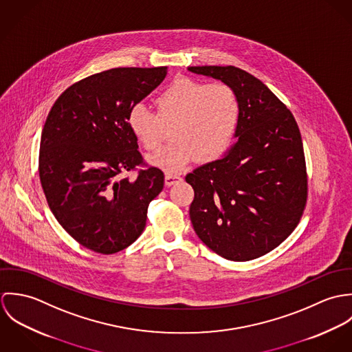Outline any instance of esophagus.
<instances>
[{
  "mask_svg": "<svg viewBox=\"0 0 352 352\" xmlns=\"http://www.w3.org/2000/svg\"><path fill=\"white\" fill-rule=\"evenodd\" d=\"M182 179L179 177V176H176V175H165V186L166 187H170V186H173V184H176V183H179Z\"/></svg>",
  "mask_w": 352,
  "mask_h": 352,
  "instance_id": "obj_1",
  "label": "esophagus"
}]
</instances>
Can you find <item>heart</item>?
Listing matches in <instances>:
<instances>
[{"mask_svg": "<svg viewBox=\"0 0 352 352\" xmlns=\"http://www.w3.org/2000/svg\"><path fill=\"white\" fill-rule=\"evenodd\" d=\"M157 113L145 104L133 105L127 124L146 148L155 149L162 126L175 124L172 145L148 157L151 165L179 173L198 158L214 161L229 148L237 129L240 107L236 94L225 84H203L190 78L175 80L155 100Z\"/></svg>", "mask_w": 352, "mask_h": 352, "instance_id": "obj_1", "label": "heart"}]
</instances>
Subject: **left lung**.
<instances>
[{"mask_svg": "<svg viewBox=\"0 0 352 352\" xmlns=\"http://www.w3.org/2000/svg\"><path fill=\"white\" fill-rule=\"evenodd\" d=\"M233 89L240 116L236 142L186 176L195 198V233L217 254L248 261L285 241L306 203L301 133L293 113L258 78L234 66H188Z\"/></svg>", "mask_w": 352, "mask_h": 352, "instance_id": "1", "label": "left lung"}]
</instances>
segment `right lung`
<instances>
[{
	"instance_id": "right-lung-1",
	"label": "right lung",
	"mask_w": 352,
	"mask_h": 352,
	"mask_svg": "<svg viewBox=\"0 0 352 352\" xmlns=\"http://www.w3.org/2000/svg\"><path fill=\"white\" fill-rule=\"evenodd\" d=\"M165 77V66L109 69L69 87L49 112L41 183L56 221L91 251L111 254L131 245L145 229L149 203L164 188L155 166L134 180L119 173L142 164L129 111Z\"/></svg>"
}]
</instances>
